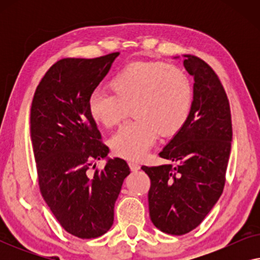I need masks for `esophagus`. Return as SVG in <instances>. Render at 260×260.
Instances as JSON below:
<instances>
[{
  "label": "esophagus",
  "mask_w": 260,
  "mask_h": 260,
  "mask_svg": "<svg viewBox=\"0 0 260 260\" xmlns=\"http://www.w3.org/2000/svg\"><path fill=\"white\" fill-rule=\"evenodd\" d=\"M129 167H130V169L133 170V172H137V170L140 169V165H138V163L135 162V161H130Z\"/></svg>",
  "instance_id": "esophagus-1"
}]
</instances>
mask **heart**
I'll return each instance as SVG.
<instances>
[{
	"instance_id": "1",
	"label": "heart",
	"mask_w": 260,
	"mask_h": 260,
	"mask_svg": "<svg viewBox=\"0 0 260 260\" xmlns=\"http://www.w3.org/2000/svg\"><path fill=\"white\" fill-rule=\"evenodd\" d=\"M111 87L113 92H92L88 112L95 123L112 127L133 109L136 120L120 127L110 141L112 150L125 158L143 157L158 134H176L193 108L190 78L183 70L166 62L127 65L112 78Z\"/></svg>"
}]
</instances>
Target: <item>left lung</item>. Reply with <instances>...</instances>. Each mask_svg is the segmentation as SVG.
Instances as JSON below:
<instances>
[{
    "mask_svg": "<svg viewBox=\"0 0 260 260\" xmlns=\"http://www.w3.org/2000/svg\"><path fill=\"white\" fill-rule=\"evenodd\" d=\"M182 58L184 69L194 78L190 116L159 152L169 163L142 166L151 181L148 193L151 221L174 236L198 227L218 202L232 142L230 103L218 76L198 56Z\"/></svg>",
    "mask_w": 260,
    "mask_h": 260,
    "instance_id": "left-lung-1",
    "label": "left lung"
}]
</instances>
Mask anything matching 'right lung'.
Here are the masks:
<instances>
[{
    "label": "right lung",
    "mask_w": 260,
    "mask_h": 260,
    "mask_svg": "<svg viewBox=\"0 0 260 260\" xmlns=\"http://www.w3.org/2000/svg\"><path fill=\"white\" fill-rule=\"evenodd\" d=\"M118 55L59 60L31 102L30 138L42 198L62 229L81 239L111 229L116 200L130 174L124 159L108 157L87 105ZM99 159H107L105 169L91 177Z\"/></svg>",
    "instance_id": "obj_1"
}]
</instances>
